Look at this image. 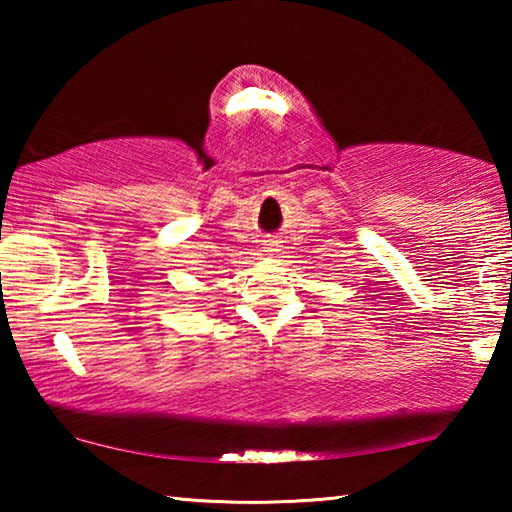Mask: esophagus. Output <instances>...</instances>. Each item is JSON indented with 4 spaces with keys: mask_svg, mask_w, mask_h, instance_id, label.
Returning <instances> with one entry per match:
<instances>
[{
    "mask_svg": "<svg viewBox=\"0 0 512 512\" xmlns=\"http://www.w3.org/2000/svg\"><path fill=\"white\" fill-rule=\"evenodd\" d=\"M264 250H266L268 255L277 253V241H275V239H266V241H264Z\"/></svg>",
    "mask_w": 512,
    "mask_h": 512,
    "instance_id": "esophagus-1",
    "label": "esophagus"
}]
</instances>
